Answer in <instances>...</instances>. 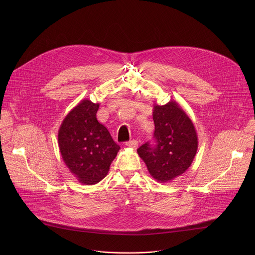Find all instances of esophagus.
Masks as SVG:
<instances>
[{"label":"esophagus","mask_w":255,"mask_h":255,"mask_svg":"<svg viewBox=\"0 0 255 255\" xmlns=\"http://www.w3.org/2000/svg\"><path fill=\"white\" fill-rule=\"evenodd\" d=\"M126 145L128 147H132V148L136 149L138 147V141L137 140H130V141L126 142Z\"/></svg>","instance_id":"34e87169"}]
</instances>
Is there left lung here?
Segmentation results:
<instances>
[{
	"instance_id": "8db88e82",
	"label": "left lung",
	"mask_w": 255,
	"mask_h": 255,
	"mask_svg": "<svg viewBox=\"0 0 255 255\" xmlns=\"http://www.w3.org/2000/svg\"><path fill=\"white\" fill-rule=\"evenodd\" d=\"M152 116L155 144L146 142L137 152L150 175L166 183L191 166L198 150V135L190 117L174 101L154 104Z\"/></svg>"
}]
</instances>
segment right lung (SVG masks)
Instances as JSON below:
<instances>
[{
  "mask_svg": "<svg viewBox=\"0 0 255 255\" xmlns=\"http://www.w3.org/2000/svg\"><path fill=\"white\" fill-rule=\"evenodd\" d=\"M99 104L81 101L63 119L58 146L69 171L83 185L98 184L107 174L120 146L98 122Z\"/></svg>",
  "mask_w": 255,
  "mask_h": 255,
  "instance_id": "obj_1",
  "label": "right lung"
}]
</instances>
